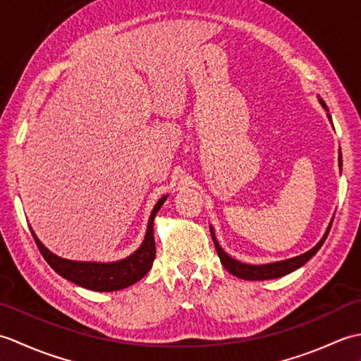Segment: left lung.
I'll use <instances>...</instances> for the list:
<instances>
[{
	"instance_id": "8db88e82",
	"label": "left lung",
	"mask_w": 361,
	"mask_h": 361,
	"mask_svg": "<svg viewBox=\"0 0 361 361\" xmlns=\"http://www.w3.org/2000/svg\"><path fill=\"white\" fill-rule=\"evenodd\" d=\"M318 101H319L321 105H323V109L327 111V118H329V121H331V124H332V116H331V113H329L327 105L324 104V101L319 96H318ZM338 163H340V171H341V166H343L341 164L343 163L341 150H340V155H338ZM332 221H334V219L331 220V224H329L324 235L321 237V240L315 245V247L310 248L309 251H305L304 255H299L296 257H290V259H286V260H278V262L262 264V265H250V264L240 262V260L233 259L231 256L226 255L224 248L220 247L217 237H216V234H214V228L212 226H209V231H211V235H212L214 245H216V250H217V255L220 257V262L224 264V267L226 268L229 273L237 276V278L245 279V281H267V279H276V278H281V276H286V274H288L291 271L298 270V268H301L305 262H309V260L317 255L318 250L323 247L326 237H327L329 231H331Z\"/></svg>"
}]
</instances>
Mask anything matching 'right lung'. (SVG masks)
I'll use <instances>...</instances> for the list:
<instances>
[{"label":"right lung","mask_w":361,"mask_h":361,"mask_svg":"<svg viewBox=\"0 0 361 361\" xmlns=\"http://www.w3.org/2000/svg\"><path fill=\"white\" fill-rule=\"evenodd\" d=\"M166 198L167 195L161 197L155 206H153L147 221V229H145L144 239L137 250H135L130 256L121 260H114V262H82V260L63 259L46 248L38 240L32 229H30V233H32L37 247L40 250L42 256L46 259V262L62 278L78 283V286L83 288L94 291L122 290L142 279L153 265L157 252L155 237H153V220H155V216L166 202Z\"/></svg>","instance_id":"obj_1"}]
</instances>
